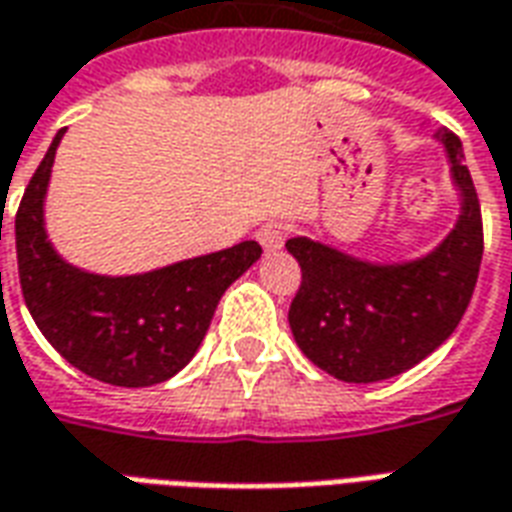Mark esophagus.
Returning <instances> with one entry per match:
<instances>
[{
    "mask_svg": "<svg viewBox=\"0 0 512 512\" xmlns=\"http://www.w3.org/2000/svg\"><path fill=\"white\" fill-rule=\"evenodd\" d=\"M285 235H288V227L279 222H266L260 230H257V241L266 252H277L279 246L285 244Z\"/></svg>",
    "mask_w": 512,
    "mask_h": 512,
    "instance_id": "esophagus-1",
    "label": "esophagus"
}]
</instances>
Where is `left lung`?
I'll return each mask as SVG.
<instances>
[{"instance_id":"8db88e82","label":"left lung","mask_w":512,"mask_h":512,"mask_svg":"<svg viewBox=\"0 0 512 512\" xmlns=\"http://www.w3.org/2000/svg\"><path fill=\"white\" fill-rule=\"evenodd\" d=\"M455 186L461 216L430 255L378 266L310 238H290L301 285L288 321L312 365L348 384L400 376L439 348L472 301L483 260V216L461 139L450 128L436 134Z\"/></svg>"}]
</instances>
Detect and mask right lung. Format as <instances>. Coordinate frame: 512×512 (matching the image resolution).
Returning <instances> with one entry per match:
<instances>
[{
  "mask_svg": "<svg viewBox=\"0 0 512 512\" xmlns=\"http://www.w3.org/2000/svg\"><path fill=\"white\" fill-rule=\"evenodd\" d=\"M65 128L29 180L16 213V255L29 315L57 354L112 386H153L189 365L222 293L263 255L257 241L134 277L65 263L46 238L43 200Z\"/></svg>",
  "mask_w": 512,
  "mask_h": 512,
  "instance_id": "right-lung-1",
  "label": "right lung"
}]
</instances>
